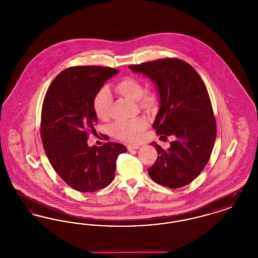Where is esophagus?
<instances>
[{"instance_id": "obj_1", "label": "esophagus", "mask_w": 258, "mask_h": 258, "mask_svg": "<svg viewBox=\"0 0 258 258\" xmlns=\"http://www.w3.org/2000/svg\"><path fill=\"white\" fill-rule=\"evenodd\" d=\"M140 148V145H137V144H132V145H127L126 146V149L128 150V151H131V150H137V149H139Z\"/></svg>"}]
</instances>
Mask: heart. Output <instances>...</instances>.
I'll return each mask as SVG.
<instances>
[{"label":"heart","instance_id":"heart-1","mask_svg":"<svg viewBox=\"0 0 258 258\" xmlns=\"http://www.w3.org/2000/svg\"><path fill=\"white\" fill-rule=\"evenodd\" d=\"M115 90L124 98L138 101V106L145 111H152L158 103V95L153 90H145L141 82L135 77H124L116 85ZM112 97L106 88L98 91L93 99V109L99 120H105L109 116ZM147 120L138 117L130 121L116 122L111 126V134L121 140L134 142L147 127Z\"/></svg>","mask_w":258,"mask_h":258}]
</instances>
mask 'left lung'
<instances>
[{
	"label": "left lung",
	"instance_id": "1",
	"mask_svg": "<svg viewBox=\"0 0 258 258\" xmlns=\"http://www.w3.org/2000/svg\"><path fill=\"white\" fill-rule=\"evenodd\" d=\"M157 85L160 107L153 127L161 138L174 136L167 150L155 142L156 162L148 168L157 184L179 188L192 182L210 160L217 124L207 88L197 71L177 58L132 64Z\"/></svg>",
	"mask_w": 258,
	"mask_h": 258
}]
</instances>
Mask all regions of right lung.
<instances>
[{
  "mask_svg": "<svg viewBox=\"0 0 258 258\" xmlns=\"http://www.w3.org/2000/svg\"><path fill=\"white\" fill-rule=\"evenodd\" d=\"M118 73L107 67H72L55 77L45 94L40 121L43 148L54 170L75 190L94 192L107 186L118 156L126 152L115 142L100 147L87 144L98 123L94 97Z\"/></svg>",
  "mask_w": 258,
  "mask_h": 258,
  "instance_id": "right-lung-1",
  "label": "right lung"
}]
</instances>
